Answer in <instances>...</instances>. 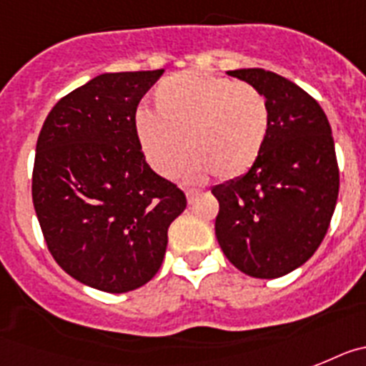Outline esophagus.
<instances>
[{"label": "esophagus", "instance_id": "obj_1", "mask_svg": "<svg viewBox=\"0 0 366 366\" xmlns=\"http://www.w3.org/2000/svg\"><path fill=\"white\" fill-rule=\"evenodd\" d=\"M199 193H201V192H197V189H186V199H187V202L192 204V202L197 199V195H199Z\"/></svg>", "mask_w": 366, "mask_h": 366}]
</instances>
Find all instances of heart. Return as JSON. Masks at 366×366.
Returning a JSON list of instances; mask_svg holds the SVG:
<instances>
[{
  "label": "heart",
  "mask_w": 366,
  "mask_h": 366,
  "mask_svg": "<svg viewBox=\"0 0 366 366\" xmlns=\"http://www.w3.org/2000/svg\"><path fill=\"white\" fill-rule=\"evenodd\" d=\"M152 101L157 116L139 110L134 134L145 160L162 177L177 174L186 147L193 157L186 174L193 180L209 173L239 179L262 154L269 107L250 84L202 71L174 73L154 88Z\"/></svg>",
  "instance_id": "heart-1"
}]
</instances>
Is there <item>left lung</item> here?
Here are the masks:
<instances>
[{
    "label": "left lung",
    "instance_id": "obj_1",
    "mask_svg": "<svg viewBox=\"0 0 366 366\" xmlns=\"http://www.w3.org/2000/svg\"><path fill=\"white\" fill-rule=\"evenodd\" d=\"M265 97L269 132L243 177L212 189L215 236L228 262L254 278L295 271L319 249L339 195V167L328 117L310 94L278 73L232 69Z\"/></svg>",
    "mask_w": 366,
    "mask_h": 366
}]
</instances>
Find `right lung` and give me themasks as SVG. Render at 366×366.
Instances as JSON below:
<instances>
[{
  "mask_svg": "<svg viewBox=\"0 0 366 366\" xmlns=\"http://www.w3.org/2000/svg\"><path fill=\"white\" fill-rule=\"evenodd\" d=\"M164 69L101 73L59 101L36 142L33 204L47 249L71 278L127 293L157 274L186 197L145 162L142 95Z\"/></svg>",
  "mask_w": 366,
  "mask_h": 366,
  "instance_id": "right-lung-1",
  "label": "right lung"
}]
</instances>
